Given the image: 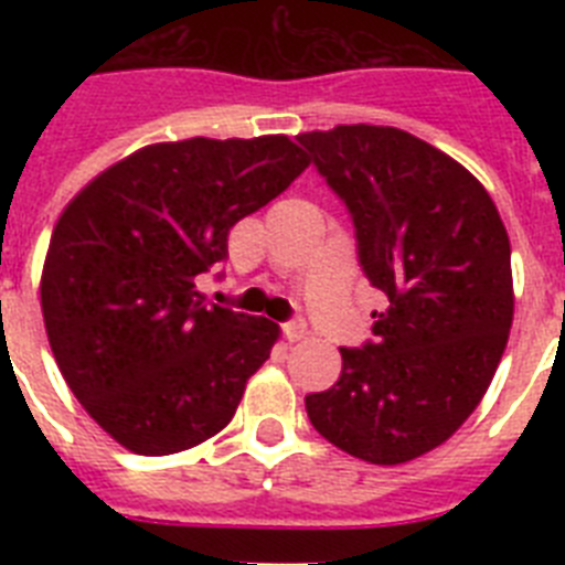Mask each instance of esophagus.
Here are the masks:
<instances>
[{"instance_id": "1", "label": "esophagus", "mask_w": 565, "mask_h": 565, "mask_svg": "<svg viewBox=\"0 0 565 565\" xmlns=\"http://www.w3.org/2000/svg\"><path fill=\"white\" fill-rule=\"evenodd\" d=\"M282 333H286L288 342H299V339L308 333V328L302 319H291V322H286V326H282Z\"/></svg>"}]
</instances>
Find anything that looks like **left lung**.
Instances as JSON below:
<instances>
[{"label": "left lung", "instance_id": "8db88e82", "mask_svg": "<svg viewBox=\"0 0 565 565\" xmlns=\"http://www.w3.org/2000/svg\"><path fill=\"white\" fill-rule=\"evenodd\" d=\"M297 141L351 212L364 277L384 297L373 342L339 348V382L306 396L308 418L348 456L413 461L495 376L515 313L509 234L476 174L404 129L339 124Z\"/></svg>", "mask_w": 565, "mask_h": 565}]
</instances>
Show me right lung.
I'll use <instances>...</instances> for the list:
<instances>
[{"mask_svg":"<svg viewBox=\"0 0 565 565\" xmlns=\"http://www.w3.org/2000/svg\"><path fill=\"white\" fill-rule=\"evenodd\" d=\"M288 135L152 143L67 203L42 268L58 371L89 418L138 456L221 433L279 328L206 302L198 277L228 232L306 172Z\"/></svg>","mask_w":565,"mask_h":565,"instance_id":"right-lung-1","label":"right lung"}]
</instances>
